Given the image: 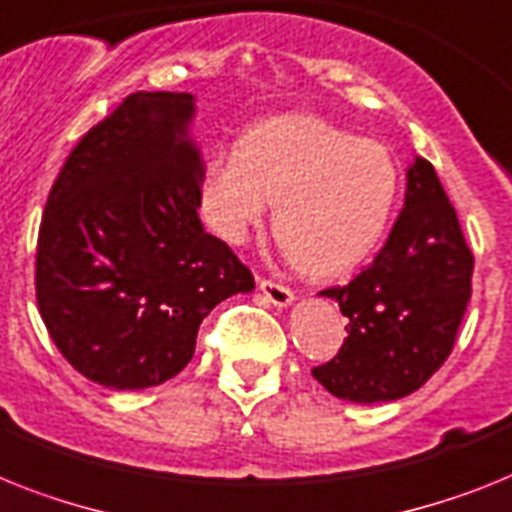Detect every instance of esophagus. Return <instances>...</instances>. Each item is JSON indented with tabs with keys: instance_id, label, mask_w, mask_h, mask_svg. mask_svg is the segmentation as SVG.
Listing matches in <instances>:
<instances>
[{
	"instance_id": "esophagus-1",
	"label": "esophagus",
	"mask_w": 512,
	"mask_h": 512,
	"mask_svg": "<svg viewBox=\"0 0 512 512\" xmlns=\"http://www.w3.org/2000/svg\"><path fill=\"white\" fill-rule=\"evenodd\" d=\"M259 290L266 295V298H269V301L274 303V306H290L295 298V293L290 290V287L282 285V282L264 280V277L259 280Z\"/></svg>"
}]
</instances>
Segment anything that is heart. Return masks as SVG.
<instances>
[{
	"mask_svg": "<svg viewBox=\"0 0 512 512\" xmlns=\"http://www.w3.org/2000/svg\"><path fill=\"white\" fill-rule=\"evenodd\" d=\"M398 190V162L384 143L316 117H277L209 156L198 206L219 238L243 243L277 201L274 227L287 256L332 277L374 251Z\"/></svg>",
	"mask_w": 512,
	"mask_h": 512,
	"instance_id": "1",
	"label": "heart"
}]
</instances>
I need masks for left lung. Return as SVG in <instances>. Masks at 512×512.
Instances as JSON below:
<instances>
[{
	"label": "left lung",
	"mask_w": 512,
	"mask_h": 512,
	"mask_svg": "<svg viewBox=\"0 0 512 512\" xmlns=\"http://www.w3.org/2000/svg\"><path fill=\"white\" fill-rule=\"evenodd\" d=\"M474 253L437 172L418 156L405 206L377 259L329 295L348 316L332 361L314 366L335 398L384 403L418 390L453 353L471 298Z\"/></svg>",
	"instance_id": "1"
}]
</instances>
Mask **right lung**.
Listing matches in <instances>:
<instances>
[{
    "label": "right lung",
    "instance_id": "right-lung-1",
    "mask_svg": "<svg viewBox=\"0 0 512 512\" xmlns=\"http://www.w3.org/2000/svg\"><path fill=\"white\" fill-rule=\"evenodd\" d=\"M193 96L138 91L78 141L46 198L36 301L59 353L109 390L188 366L211 308L253 274L198 219Z\"/></svg>",
    "mask_w": 512,
    "mask_h": 512
}]
</instances>
